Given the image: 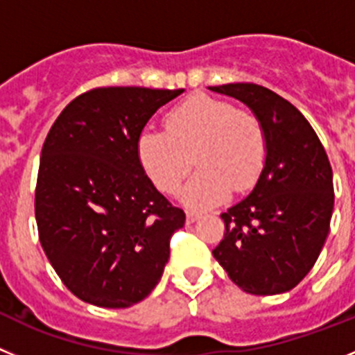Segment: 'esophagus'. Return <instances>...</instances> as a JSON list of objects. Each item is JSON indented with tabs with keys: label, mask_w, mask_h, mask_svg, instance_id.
<instances>
[{
	"label": "esophagus",
	"mask_w": 355,
	"mask_h": 355,
	"mask_svg": "<svg viewBox=\"0 0 355 355\" xmlns=\"http://www.w3.org/2000/svg\"><path fill=\"white\" fill-rule=\"evenodd\" d=\"M200 217H201V214L196 212V210H187V212H185V219H187V223H189V225L196 223Z\"/></svg>",
	"instance_id": "obj_1"
}]
</instances>
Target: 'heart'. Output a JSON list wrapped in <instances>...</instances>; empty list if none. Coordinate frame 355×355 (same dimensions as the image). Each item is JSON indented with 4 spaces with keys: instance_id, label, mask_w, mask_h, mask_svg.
I'll list each match as a JSON object with an SVG mask.
<instances>
[{
    "instance_id": "obj_1",
    "label": "heart",
    "mask_w": 355,
    "mask_h": 355,
    "mask_svg": "<svg viewBox=\"0 0 355 355\" xmlns=\"http://www.w3.org/2000/svg\"><path fill=\"white\" fill-rule=\"evenodd\" d=\"M164 129H145L136 154L150 182L175 194L193 168L200 170L184 191L185 205L210 209L230 193H245L257 184L267 155L260 120L225 98L191 95L171 107Z\"/></svg>"
}]
</instances>
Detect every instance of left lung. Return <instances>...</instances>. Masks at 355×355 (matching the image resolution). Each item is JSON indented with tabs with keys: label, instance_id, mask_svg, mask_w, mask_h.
I'll list each match as a JSON object with an SVG mask.
<instances>
[{
	"label": "left lung",
	"instance_id": "8db88e82",
	"mask_svg": "<svg viewBox=\"0 0 355 355\" xmlns=\"http://www.w3.org/2000/svg\"><path fill=\"white\" fill-rule=\"evenodd\" d=\"M251 107L267 155L254 189L221 214L225 239L212 251L230 279L253 295L292 290L317 261L334 207L333 170L309 122L293 104L253 83L210 86Z\"/></svg>",
	"mask_w": 355,
	"mask_h": 355
}]
</instances>
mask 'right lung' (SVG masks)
<instances>
[{
  "label": "right lung",
  "instance_id": "obj_1",
  "mask_svg": "<svg viewBox=\"0 0 355 355\" xmlns=\"http://www.w3.org/2000/svg\"><path fill=\"white\" fill-rule=\"evenodd\" d=\"M184 90L102 86L60 113L40 154L38 239L63 285L101 308H129L161 281L185 223L139 164L136 139Z\"/></svg>",
  "mask_w": 355,
  "mask_h": 355
}]
</instances>
